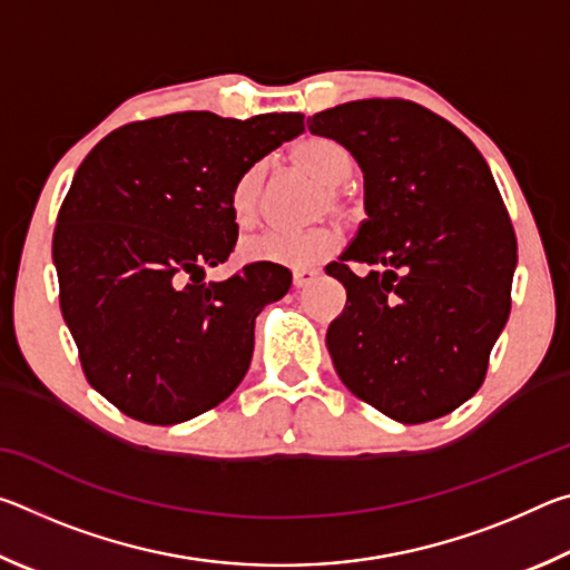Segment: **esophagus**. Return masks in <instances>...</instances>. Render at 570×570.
<instances>
[{"label":"esophagus","instance_id":"34e87169","mask_svg":"<svg viewBox=\"0 0 570 570\" xmlns=\"http://www.w3.org/2000/svg\"><path fill=\"white\" fill-rule=\"evenodd\" d=\"M320 276V272H314V268H296L294 272V286L296 288H304L314 282V278Z\"/></svg>","mask_w":570,"mask_h":570}]
</instances>
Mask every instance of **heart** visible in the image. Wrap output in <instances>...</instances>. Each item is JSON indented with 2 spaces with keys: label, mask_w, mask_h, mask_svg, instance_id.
Returning <instances> with one entry per match:
<instances>
[{
  "label": "heart",
  "mask_w": 570,
  "mask_h": 570,
  "mask_svg": "<svg viewBox=\"0 0 570 570\" xmlns=\"http://www.w3.org/2000/svg\"><path fill=\"white\" fill-rule=\"evenodd\" d=\"M292 160L298 170L314 178L326 188L330 208L342 216H352L354 206L340 190L354 173V156L344 142L326 138V135H306L292 148ZM266 183V166L262 160L250 163L230 186V216L238 226H250L262 210V196ZM340 248V234L334 228H312L304 234H282V230H266L254 238H246L240 254L248 262L282 264L292 268H306L330 258Z\"/></svg>",
  "instance_id": "1"
}]
</instances>
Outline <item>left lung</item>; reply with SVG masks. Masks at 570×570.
<instances>
[{
	"instance_id": "1",
	"label": "left lung",
	"mask_w": 570,
	"mask_h": 570,
	"mask_svg": "<svg viewBox=\"0 0 570 570\" xmlns=\"http://www.w3.org/2000/svg\"><path fill=\"white\" fill-rule=\"evenodd\" d=\"M308 130L364 170L366 218L326 266L346 288L326 332L334 370L397 422L450 414L480 390L510 314L518 240L493 173L465 132L412 100L336 105Z\"/></svg>"
}]
</instances>
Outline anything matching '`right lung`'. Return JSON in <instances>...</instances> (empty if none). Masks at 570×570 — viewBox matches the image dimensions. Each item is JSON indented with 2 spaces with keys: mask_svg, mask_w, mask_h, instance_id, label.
<instances>
[{
  "mask_svg": "<svg viewBox=\"0 0 570 570\" xmlns=\"http://www.w3.org/2000/svg\"><path fill=\"white\" fill-rule=\"evenodd\" d=\"M302 130V112H173L105 135L77 168L52 238L60 308L85 377L122 414L178 424L244 380L256 316L292 274L256 262L204 276L236 246L240 170Z\"/></svg>",
  "mask_w": 570,
  "mask_h": 570,
  "instance_id": "add662e5",
  "label": "right lung"
}]
</instances>
